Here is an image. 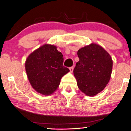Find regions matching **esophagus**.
I'll list each match as a JSON object with an SVG mask.
<instances>
[{"instance_id":"34e87169","label":"esophagus","mask_w":131,"mask_h":131,"mask_svg":"<svg viewBox=\"0 0 131 131\" xmlns=\"http://www.w3.org/2000/svg\"><path fill=\"white\" fill-rule=\"evenodd\" d=\"M73 69H74V67H70V72L72 73L73 71Z\"/></svg>"}]
</instances>
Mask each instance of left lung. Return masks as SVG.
<instances>
[{
	"label": "left lung",
	"mask_w": 131,
	"mask_h": 131,
	"mask_svg": "<svg viewBox=\"0 0 131 131\" xmlns=\"http://www.w3.org/2000/svg\"><path fill=\"white\" fill-rule=\"evenodd\" d=\"M80 58L73 70L77 84L89 96L103 91L110 80L113 60L110 54L98 45L92 43L78 51Z\"/></svg>",
	"instance_id": "1"
}]
</instances>
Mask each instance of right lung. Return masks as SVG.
Listing matches in <instances>:
<instances>
[{
  "label": "right lung",
  "mask_w": 131,
  "mask_h": 131,
  "mask_svg": "<svg viewBox=\"0 0 131 131\" xmlns=\"http://www.w3.org/2000/svg\"><path fill=\"white\" fill-rule=\"evenodd\" d=\"M63 64V56L57 47L44 45L27 58L25 70L34 90L43 95H50L58 88L61 78L70 71Z\"/></svg>",
  "instance_id": "add662e5"
}]
</instances>
